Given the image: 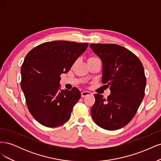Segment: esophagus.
<instances>
[{"label": "esophagus", "instance_id": "esophagus-1", "mask_svg": "<svg viewBox=\"0 0 161 161\" xmlns=\"http://www.w3.org/2000/svg\"><path fill=\"white\" fill-rule=\"evenodd\" d=\"M92 93L91 92H89V91H82L81 92V97H86L88 95H91Z\"/></svg>", "mask_w": 161, "mask_h": 161}]
</instances>
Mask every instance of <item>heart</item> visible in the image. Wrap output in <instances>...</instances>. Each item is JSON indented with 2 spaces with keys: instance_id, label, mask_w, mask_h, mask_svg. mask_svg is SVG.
<instances>
[{
  "instance_id": "1",
  "label": "heart",
  "mask_w": 161,
  "mask_h": 161,
  "mask_svg": "<svg viewBox=\"0 0 161 161\" xmlns=\"http://www.w3.org/2000/svg\"><path fill=\"white\" fill-rule=\"evenodd\" d=\"M91 58H92V57H91Z\"/></svg>"
}]
</instances>
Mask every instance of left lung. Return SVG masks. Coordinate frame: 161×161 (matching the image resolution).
Masks as SVG:
<instances>
[{
  "mask_svg": "<svg viewBox=\"0 0 161 161\" xmlns=\"http://www.w3.org/2000/svg\"><path fill=\"white\" fill-rule=\"evenodd\" d=\"M90 47L103 62L102 82L111 90L107 99L94 95L92 118L105 130L120 129L132 119L144 97L143 65L134 53L121 46L91 43Z\"/></svg>",
  "mask_w": 161,
  "mask_h": 161,
  "instance_id": "1",
  "label": "left lung"
}]
</instances>
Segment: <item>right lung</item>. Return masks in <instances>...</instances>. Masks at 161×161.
Returning <instances> with one entry per match:
<instances>
[{"label": "right lung", "mask_w": 161, "mask_h": 161, "mask_svg": "<svg viewBox=\"0 0 161 161\" xmlns=\"http://www.w3.org/2000/svg\"><path fill=\"white\" fill-rule=\"evenodd\" d=\"M88 46V43L49 42L26 55L21 69V87L29 111L42 125L55 128L69 119L81 93L76 87L62 90L60 75L70 70Z\"/></svg>", "instance_id": "obj_1"}]
</instances>
